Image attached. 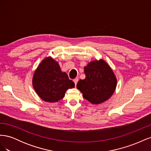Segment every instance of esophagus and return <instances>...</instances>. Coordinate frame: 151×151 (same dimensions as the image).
I'll list each match as a JSON object with an SVG mask.
<instances>
[{
  "instance_id": "esophagus-1",
  "label": "esophagus",
  "mask_w": 151,
  "mask_h": 151,
  "mask_svg": "<svg viewBox=\"0 0 151 151\" xmlns=\"http://www.w3.org/2000/svg\"><path fill=\"white\" fill-rule=\"evenodd\" d=\"M78 81H79L78 78H76V79H74V82L76 86V85H77V82H78Z\"/></svg>"
}]
</instances>
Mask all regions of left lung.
<instances>
[{
  "instance_id": "left-lung-1",
  "label": "left lung",
  "mask_w": 151,
  "mask_h": 151,
  "mask_svg": "<svg viewBox=\"0 0 151 151\" xmlns=\"http://www.w3.org/2000/svg\"><path fill=\"white\" fill-rule=\"evenodd\" d=\"M86 78L79 80L77 88L91 103L98 104L106 101L116 87V78L111 68L102 59L89 63L84 67Z\"/></svg>"
}]
</instances>
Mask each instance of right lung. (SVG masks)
Segmentation results:
<instances>
[{
	"mask_svg": "<svg viewBox=\"0 0 151 151\" xmlns=\"http://www.w3.org/2000/svg\"><path fill=\"white\" fill-rule=\"evenodd\" d=\"M33 86L36 93L45 101L55 103L64 97L65 91L74 88L75 84L65 72L61 71L57 62L47 57L35 71Z\"/></svg>",
	"mask_w": 151,
	"mask_h": 151,
	"instance_id": "right-lung-1",
	"label": "right lung"
}]
</instances>
